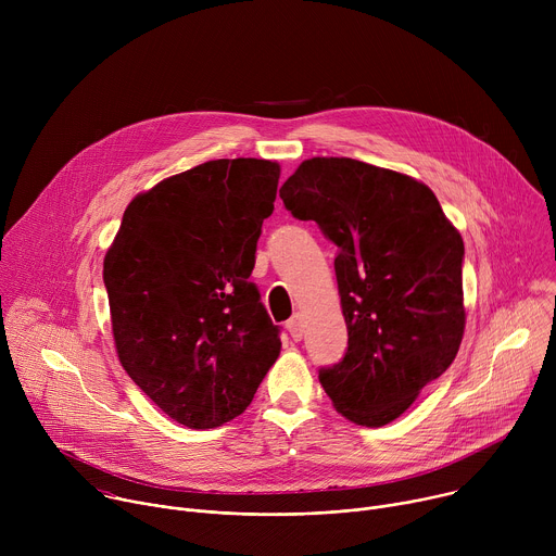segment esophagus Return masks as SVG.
Masks as SVG:
<instances>
[{
    "instance_id": "esophagus-1",
    "label": "esophagus",
    "mask_w": 556,
    "mask_h": 556,
    "mask_svg": "<svg viewBox=\"0 0 556 556\" xmlns=\"http://www.w3.org/2000/svg\"><path fill=\"white\" fill-rule=\"evenodd\" d=\"M286 328H288L292 341H301L303 339V316L296 312L292 319L286 324Z\"/></svg>"
}]
</instances>
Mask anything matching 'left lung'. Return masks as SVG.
Listing matches in <instances>:
<instances>
[{"label": "left lung", "mask_w": 556, "mask_h": 556, "mask_svg": "<svg viewBox=\"0 0 556 556\" xmlns=\"http://www.w3.org/2000/svg\"><path fill=\"white\" fill-rule=\"evenodd\" d=\"M279 195L339 249L348 352L319 380L350 422L389 425L459 350L462 235L425 182L352 157L303 161Z\"/></svg>", "instance_id": "8db88e82"}]
</instances>
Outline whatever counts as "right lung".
I'll return each instance as SVG.
<instances>
[{
    "label": "right lung",
    "mask_w": 556,
    "mask_h": 556,
    "mask_svg": "<svg viewBox=\"0 0 556 556\" xmlns=\"http://www.w3.org/2000/svg\"><path fill=\"white\" fill-rule=\"evenodd\" d=\"M279 176L273 161L222 157L165 178L127 204L105 253L118 361L189 429L244 414L281 352L249 281Z\"/></svg>",
    "instance_id": "obj_1"
}]
</instances>
